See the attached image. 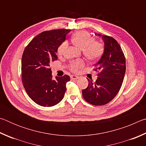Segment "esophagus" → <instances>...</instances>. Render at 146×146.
<instances>
[{
	"mask_svg": "<svg viewBox=\"0 0 146 146\" xmlns=\"http://www.w3.org/2000/svg\"><path fill=\"white\" fill-rule=\"evenodd\" d=\"M79 78V76H76V75H72L71 76V79L72 80H76V79H78Z\"/></svg>",
	"mask_w": 146,
	"mask_h": 146,
	"instance_id": "34e87169",
	"label": "esophagus"
}]
</instances>
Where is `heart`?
Wrapping results in <instances>:
<instances>
[{
    "label": "heart",
    "mask_w": 146,
    "mask_h": 146,
    "mask_svg": "<svg viewBox=\"0 0 146 146\" xmlns=\"http://www.w3.org/2000/svg\"><path fill=\"white\" fill-rule=\"evenodd\" d=\"M73 44L77 48L82 49L83 54L90 60H96L102 55L104 50L102 44L98 41L93 40L91 35L86 31H80L74 33L71 38ZM68 44L64 42L59 46L57 53L58 55H63L67 48ZM84 62L82 60L73 62L70 64V69L74 72H76L79 69L82 68Z\"/></svg>",
    "instance_id": "1"
}]
</instances>
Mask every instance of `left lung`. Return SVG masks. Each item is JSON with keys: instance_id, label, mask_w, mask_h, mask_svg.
Masks as SVG:
<instances>
[{"instance_id": "obj_1", "label": "left lung", "mask_w": 146, "mask_h": 146, "mask_svg": "<svg viewBox=\"0 0 146 146\" xmlns=\"http://www.w3.org/2000/svg\"><path fill=\"white\" fill-rule=\"evenodd\" d=\"M95 34L102 37L104 49L102 56L95 64L94 71H99L97 79L93 82L88 78V86L82 90V96L91 104L102 106L111 101L122 86L125 73V58L115 38Z\"/></svg>"}]
</instances>
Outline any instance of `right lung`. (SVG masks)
<instances>
[{
  "mask_svg": "<svg viewBox=\"0 0 146 146\" xmlns=\"http://www.w3.org/2000/svg\"><path fill=\"white\" fill-rule=\"evenodd\" d=\"M70 29L42 32L24 49L22 57V80L29 97L37 104L51 107L63 99L70 76L52 78L50 65L57 60L58 47L66 40Z\"/></svg>",
  "mask_w": 146,
  "mask_h": 146,
  "instance_id": "1",
  "label": "right lung"
}]
</instances>
